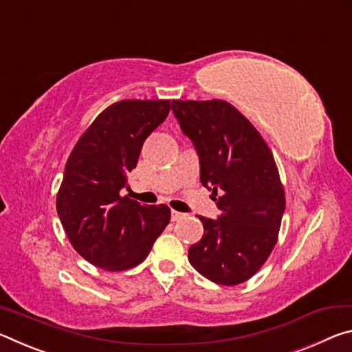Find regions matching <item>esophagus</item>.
I'll use <instances>...</instances> for the list:
<instances>
[{"mask_svg":"<svg viewBox=\"0 0 352 352\" xmlns=\"http://www.w3.org/2000/svg\"><path fill=\"white\" fill-rule=\"evenodd\" d=\"M186 217H187V215L182 214V212L171 210V220H173V221H181V220H184V218H186Z\"/></svg>","mask_w":352,"mask_h":352,"instance_id":"obj_1","label":"esophagus"}]
</instances>
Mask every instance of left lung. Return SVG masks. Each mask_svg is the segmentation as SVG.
Listing matches in <instances>:
<instances>
[{"label": "left lung", "instance_id": "left-lung-1", "mask_svg": "<svg viewBox=\"0 0 352 352\" xmlns=\"http://www.w3.org/2000/svg\"><path fill=\"white\" fill-rule=\"evenodd\" d=\"M199 157V179L221 215L199 217L204 235L188 261L212 282L237 285L254 276L278 241L285 210L273 153L245 115L223 100L171 101Z\"/></svg>", "mask_w": 352, "mask_h": 352}]
</instances>
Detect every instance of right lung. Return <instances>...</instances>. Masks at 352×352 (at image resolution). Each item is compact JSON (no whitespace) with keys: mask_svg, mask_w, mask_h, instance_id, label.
Wrapping results in <instances>:
<instances>
[{"mask_svg":"<svg viewBox=\"0 0 352 352\" xmlns=\"http://www.w3.org/2000/svg\"><path fill=\"white\" fill-rule=\"evenodd\" d=\"M170 107V100L115 102L98 115L67 160L57 215L74 250L95 267L122 272L142 263L170 223L168 206L120 197L143 143Z\"/></svg>","mask_w":352,"mask_h":352,"instance_id":"1","label":"right lung"}]
</instances>
